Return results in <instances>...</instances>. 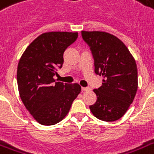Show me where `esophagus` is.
Masks as SVG:
<instances>
[{
  "label": "esophagus",
  "instance_id": "1",
  "mask_svg": "<svg viewBox=\"0 0 154 154\" xmlns=\"http://www.w3.org/2000/svg\"><path fill=\"white\" fill-rule=\"evenodd\" d=\"M82 92L89 91V90H91V89H90V88H89V87H82Z\"/></svg>",
  "mask_w": 154,
  "mask_h": 154
}]
</instances>
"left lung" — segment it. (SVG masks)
I'll list each match as a JSON object with an SVG mask.
<instances>
[{
  "mask_svg": "<svg viewBox=\"0 0 154 154\" xmlns=\"http://www.w3.org/2000/svg\"><path fill=\"white\" fill-rule=\"evenodd\" d=\"M82 36L90 47L95 73L103 77L102 85L94 89L97 101L89 109L101 121H117L124 116L136 95V61L125 45L114 35L82 31Z\"/></svg>",
  "mask_w": 154,
  "mask_h": 154,
  "instance_id": "1",
  "label": "left lung"
}]
</instances>
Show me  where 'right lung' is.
Wrapping results in <instances>:
<instances>
[{
  "label": "right lung",
  "instance_id": "add662e5",
  "mask_svg": "<svg viewBox=\"0 0 154 154\" xmlns=\"http://www.w3.org/2000/svg\"><path fill=\"white\" fill-rule=\"evenodd\" d=\"M78 33L45 32L26 48L17 66L18 90L25 108L38 123L53 125L65 118L81 93L77 83L56 82L57 69L62 67L65 49Z\"/></svg>",
  "mask_w": 154,
  "mask_h": 154
}]
</instances>
